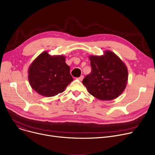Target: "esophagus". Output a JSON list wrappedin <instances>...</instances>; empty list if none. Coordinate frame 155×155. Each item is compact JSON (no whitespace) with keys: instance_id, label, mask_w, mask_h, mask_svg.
<instances>
[{"instance_id":"esophagus-1","label":"esophagus","mask_w":155,"mask_h":155,"mask_svg":"<svg viewBox=\"0 0 155 155\" xmlns=\"http://www.w3.org/2000/svg\"><path fill=\"white\" fill-rule=\"evenodd\" d=\"M78 79L80 81H81L82 80L84 79V76H83V75H81L79 78H78Z\"/></svg>"}]
</instances>
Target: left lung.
I'll return each mask as SVG.
<instances>
[{"instance_id": "obj_1", "label": "left lung", "mask_w": 155, "mask_h": 155, "mask_svg": "<svg viewBox=\"0 0 155 155\" xmlns=\"http://www.w3.org/2000/svg\"><path fill=\"white\" fill-rule=\"evenodd\" d=\"M89 59L91 72L82 81L89 94L104 101L118 97L128 83L125 63L110 50H105L103 55H90Z\"/></svg>"}]
</instances>
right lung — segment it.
Segmentation results:
<instances>
[{
    "label": "right lung",
    "instance_id": "1",
    "mask_svg": "<svg viewBox=\"0 0 155 155\" xmlns=\"http://www.w3.org/2000/svg\"><path fill=\"white\" fill-rule=\"evenodd\" d=\"M64 55L41 53L30 64L28 78L33 90L40 95L50 97L63 92L74 80Z\"/></svg>",
    "mask_w": 155,
    "mask_h": 155
}]
</instances>
